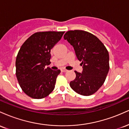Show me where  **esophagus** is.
Instances as JSON below:
<instances>
[{"mask_svg":"<svg viewBox=\"0 0 129 129\" xmlns=\"http://www.w3.org/2000/svg\"><path fill=\"white\" fill-rule=\"evenodd\" d=\"M61 72H67V70H66V69H61Z\"/></svg>","mask_w":129,"mask_h":129,"instance_id":"esophagus-1","label":"esophagus"}]
</instances>
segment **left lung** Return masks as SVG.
I'll list each match as a JSON object with an SVG mask.
<instances>
[{"label": "left lung", "mask_w": 129, "mask_h": 129, "mask_svg": "<svg viewBox=\"0 0 129 129\" xmlns=\"http://www.w3.org/2000/svg\"><path fill=\"white\" fill-rule=\"evenodd\" d=\"M63 38L73 46L83 66L82 73L75 71L76 78L70 82L71 88L81 95L94 94L104 83L110 68L107 48L96 36L85 31H68Z\"/></svg>", "instance_id": "obj_1"}]
</instances>
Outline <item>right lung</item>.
I'll return each mask as SVG.
<instances>
[{"label":"right lung","instance_id":"add662e5","mask_svg":"<svg viewBox=\"0 0 129 129\" xmlns=\"http://www.w3.org/2000/svg\"><path fill=\"white\" fill-rule=\"evenodd\" d=\"M64 33H35L20 47L16 57V75L22 90L28 96L42 99L54 90L60 70H53L46 66L51 63V49Z\"/></svg>","mask_w":129,"mask_h":129}]
</instances>
